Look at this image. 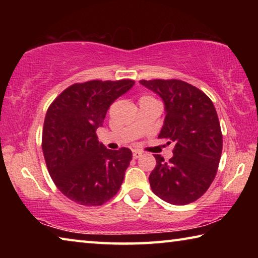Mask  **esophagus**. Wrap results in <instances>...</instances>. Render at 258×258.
Listing matches in <instances>:
<instances>
[{"label": "esophagus", "mask_w": 258, "mask_h": 258, "mask_svg": "<svg viewBox=\"0 0 258 258\" xmlns=\"http://www.w3.org/2000/svg\"><path fill=\"white\" fill-rule=\"evenodd\" d=\"M141 156H142V152L141 151H140V150H133V158L134 159H138Z\"/></svg>", "instance_id": "34e87169"}]
</instances>
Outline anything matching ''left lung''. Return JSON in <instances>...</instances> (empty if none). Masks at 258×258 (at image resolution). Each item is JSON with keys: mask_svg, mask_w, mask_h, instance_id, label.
<instances>
[{"mask_svg": "<svg viewBox=\"0 0 258 258\" xmlns=\"http://www.w3.org/2000/svg\"><path fill=\"white\" fill-rule=\"evenodd\" d=\"M140 83L164 101L166 116L158 138L175 142L168 163L155 155L157 165L149 176L151 190L168 204L194 203L208 190L220 164L223 139L215 107L203 91L186 82Z\"/></svg>", "mask_w": 258, "mask_h": 258, "instance_id": "8db88e82", "label": "left lung"}]
</instances>
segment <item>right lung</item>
<instances>
[{
    "instance_id": "right-lung-1",
    "label": "right lung",
    "mask_w": 258,
    "mask_h": 258,
    "mask_svg": "<svg viewBox=\"0 0 258 258\" xmlns=\"http://www.w3.org/2000/svg\"><path fill=\"white\" fill-rule=\"evenodd\" d=\"M133 85L132 80L76 83L47 109L43 155L54 184L73 202L100 206L120 189L132 151L107 149L95 132L110 104Z\"/></svg>"
}]
</instances>
